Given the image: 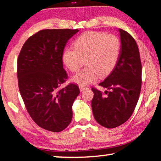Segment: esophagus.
Listing matches in <instances>:
<instances>
[{"instance_id": "1", "label": "esophagus", "mask_w": 161, "mask_h": 161, "mask_svg": "<svg viewBox=\"0 0 161 161\" xmlns=\"http://www.w3.org/2000/svg\"><path fill=\"white\" fill-rule=\"evenodd\" d=\"M79 87H80V89L81 92H83V91L85 90V89H86L87 88H88V87H87V86H82V85H80V86H79Z\"/></svg>"}]
</instances>
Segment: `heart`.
I'll use <instances>...</instances> for the list:
<instances>
[{"mask_svg":"<svg viewBox=\"0 0 161 161\" xmlns=\"http://www.w3.org/2000/svg\"><path fill=\"white\" fill-rule=\"evenodd\" d=\"M121 43L115 35L89 31L80 35L74 42V49L65 50L62 59L66 67L77 72L85 59L86 67L72 78L79 85L94 82L113 70L121 53Z\"/></svg>","mask_w":161,"mask_h":161,"instance_id":"obj_1","label":"heart"}]
</instances>
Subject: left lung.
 Masks as SVG:
<instances>
[{
  "label": "left lung",
  "mask_w": 161,
  "mask_h": 161,
  "mask_svg": "<svg viewBox=\"0 0 161 161\" xmlns=\"http://www.w3.org/2000/svg\"><path fill=\"white\" fill-rule=\"evenodd\" d=\"M121 49L116 66L99 84L107 89L102 92L92 87L94 117L102 126L113 129L132 115L139 98L142 66L138 45L129 32L119 29Z\"/></svg>",
  "instance_id": "8db88e82"
}]
</instances>
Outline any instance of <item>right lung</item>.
Returning a JSON list of instances; mask_svg holds the SVG:
<instances>
[{
  "label": "right lung",
  "instance_id": "right-lung-1",
  "mask_svg": "<svg viewBox=\"0 0 161 161\" xmlns=\"http://www.w3.org/2000/svg\"><path fill=\"white\" fill-rule=\"evenodd\" d=\"M79 30H42L30 37L18 55V87L26 109L40 127L60 132L72 119V104L80 94L63 68L65 45Z\"/></svg>",
  "mask_w": 161,
  "mask_h": 161
}]
</instances>
